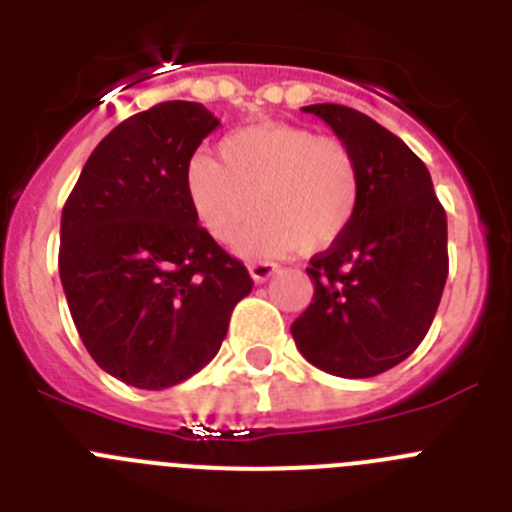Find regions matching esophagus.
Listing matches in <instances>:
<instances>
[{
    "instance_id": "esophagus-1",
    "label": "esophagus",
    "mask_w": 512,
    "mask_h": 512,
    "mask_svg": "<svg viewBox=\"0 0 512 512\" xmlns=\"http://www.w3.org/2000/svg\"><path fill=\"white\" fill-rule=\"evenodd\" d=\"M248 271H251L253 282L261 284V282H266V279L277 274V264H269V261H253V264L248 266Z\"/></svg>"
}]
</instances>
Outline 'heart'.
I'll use <instances>...</instances> for the list:
<instances>
[{
	"instance_id": "1",
	"label": "heart",
	"mask_w": 512,
	"mask_h": 512,
	"mask_svg": "<svg viewBox=\"0 0 512 512\" xmlns=\"http://www.w3.org/2000/svg\"><path fill=\"white\" fill-rule=\"evenodd\" d=\"M220 160L197 153L184 174L200 228L233 243L253 210L261 217L238 241L251 259L328 251L346 235L361 202L354 148L333 135L289 122H259L225 135Z\"/></svg>"
}]
</instances>
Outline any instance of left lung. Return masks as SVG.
Instances as JSON below:
<instances>
[{
	"label": "left lung",
	"instance_id": "8db88e82",
	"mask_svg": "<svg viewBox=\"0 0 512 512\" xmlns=\"http://www.w3.org/2000/svg\"><path fill=\"white\" fill-rule=\"evenodd\" d=\"M302 110L354 148L361 202L341 241L310 259L315 295L292 338L323 372L377 377L408 359L431 328L449 277L446 212L425 164L395 133L343 104Z\"/></svg>",
	"mask_w": 512,
	"mask_h": 512
}]
</instances>
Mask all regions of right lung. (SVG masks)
<instances>
[{
  "mask_svg": "<svg viewBox=\"0 0 512 512\" xmlns=\"http://www.w3.org/2000/svg\"><path fill=\"white\" fill-rule=\"evenodd\" d=\"M220 125L197 102H161L92 151L61 215L58 274L92 359L120 382L164 390L210 364L246 266L200 228L184 174Z\"/></svg>",
  "mask_w": 512,
  "mask_h": 512,
  "instance_id": "add662e5",
  "label": "right lung"
}]
</instances>
